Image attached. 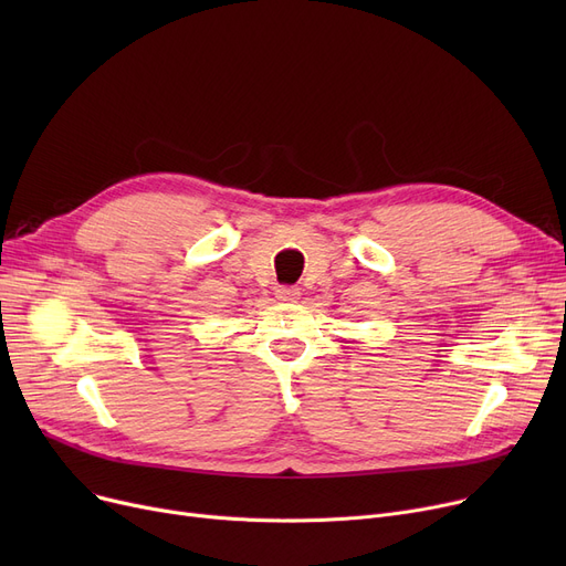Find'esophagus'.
I'll return each mask as SVG.
<instances>
[{
    "label": "esophagus",
    "mask_w": 566,
    "mask_h": 566,
    "mask_svg": "<svg viewBox=\"0 0 566 566\" xmlns=\"http://www.w3.org/2000/svg\"><path fill=\"white\" fill-rule=\"evenodd\" d=\"M275 295H277V301H282V303H295V301H298V295H301V289H295V286H277Z\"/></svg>",
    "instance_id": "esophagus-1"
}]
</instances>
